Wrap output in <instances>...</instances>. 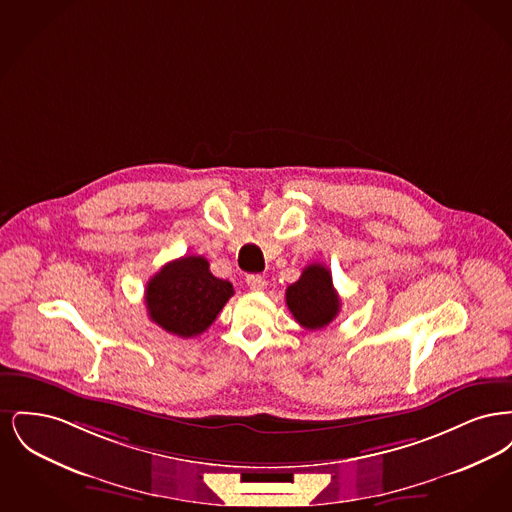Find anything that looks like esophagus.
<instances>
[{
  "label": "esophagus",
  "mask_w": 512,
  "mask_h": 512,
  "mask_svg": "<svg viewBox=\"0 0 512 512\" xmlns=\"http://www.w3.org/2000/svg\"><path fill=\"white\" fill-rule=\"evenodd\" d=\"M245 282H247V286H249L251 292H263L265 286H267V280H265L263 276H259V274H249V276L245 278Z\"/></svg>",
  "instance_id": "34e87169"
}]
</instances>
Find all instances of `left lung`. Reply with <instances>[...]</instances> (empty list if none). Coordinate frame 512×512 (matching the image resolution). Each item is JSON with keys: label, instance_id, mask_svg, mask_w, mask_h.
Returning a JSON list of instances; mask_svg holds the SVG:
<instances>
[{"label": "left lung", "instance_id": "obj_1", "mask_svg": "<svg viewBox=\"0 0 512 512\" xmlns=\"http://www.w3.org/2000/svg\"><path fill=\"white\" fill-rule=\"evenodd\" d=\"M286 305L303 328L320 330L328 326L341 307L330 270L318 263L303 268L299 280L286 290Z\"/></svg>", "mask_w": 512, "mask_h": 512}]
</instances>
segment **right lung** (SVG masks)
Masks as SVG:
<instances>
[{"label":"right lung","mask_w":512,"mask_h":512,"mask_svg":"<svg viewBox=\"0 0 512 512\" xmlns=\"http://www.w3.org/2000/svg\"><path fill=\"white\" fill-rule=\"evenodd\" d=\"M234 295L228 280L211 274L209 261L188 255L167 263L146 286L149 318L178 338L203 334Z\"/></svg>","instance_id":"1"}]
</instances>
